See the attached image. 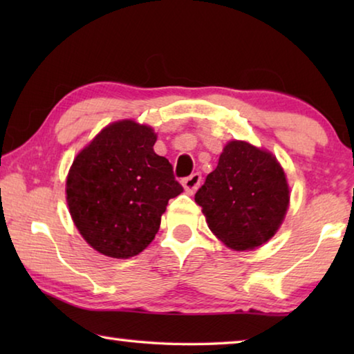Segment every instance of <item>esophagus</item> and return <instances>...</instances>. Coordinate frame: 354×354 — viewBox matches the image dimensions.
<instances>
[{
  "mask_svg": "<svg viewBox=\"0 0 354 354\" xmlns=\"http://www.w3.org/2000/svg\"><path fill=\"white\" fill-rule=\"evenodd\" d=\"M201 184V175L200 173H192L190 176L183 179V185L187 194H194V192L200 187Z\"/></svg>",
  "mask_w": 354,
  "mask_h": 354,
  "instance_id": "1",
  "label": "esophagus"
}]
</instances>
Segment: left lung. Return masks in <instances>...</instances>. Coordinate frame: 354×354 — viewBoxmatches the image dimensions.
Instances as JSON below:
<instances>
[{"label":"left lung","mask_w":354,"mask_h":354,"mask_svg":"<svg viewBox=\"0 0 354 354\" xmlns=\"http://www.w3.org/2000/svg\"><path fill=\"white\" fill-rule=\"evenodd\" d=\"M283 167L266 149L231 140L195 194L209 230L226 247L253 250L274 236L289 207Z\"/></svg>","instance_id":"obj_1"}]
</instances>
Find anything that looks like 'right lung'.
<instances>
[{"instance_id": "add662e5", "label": "right lung", "mask_w": 354, "mask_h": 354, "mask_svg": "<svg viewBox=\"0 0 354 354\" xmlns=\"http://www.w3.org/2000/svg\"><path fill=\"white\" fill-rule=\"evenodd\" d=\"M156 139L147 124L120 120L71 164L65 187L71 218L101 254H139L158 234L169 200L183 192L169 159L154 153Z\"/></svg>"}]
</instances>
